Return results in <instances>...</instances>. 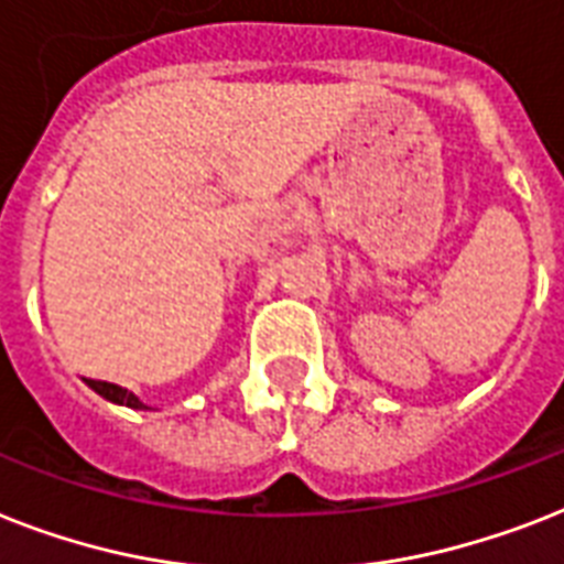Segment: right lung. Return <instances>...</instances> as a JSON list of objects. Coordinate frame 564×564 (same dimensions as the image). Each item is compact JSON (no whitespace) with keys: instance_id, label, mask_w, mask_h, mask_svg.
Here are the masks:
<instances>
[{"instance_id":"obj_1","label":"right lung","mask_w":564,"mask_h":564,"mask_svg":"<svg viewBox=\"0 0 564 564\" xmlns=\"http://www.w3.org/2000/svg\"><path fill=\"white\" fill-rule=\"evenodd\" d=\"M86 386L91 388L95 393H100L104 400L116 402V405H127V409H135V411H144L148 405L135 397L132 391H127V388L121 386H112V382H98V379H86Z\"/></svg>"}]
</instances>
